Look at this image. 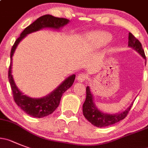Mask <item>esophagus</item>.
I'll return each instance as SVG.
<instances>
[{
  "instance_id": "1",
  "label": "esophagus",
  "mask_w": 148,
  "mask_h": 148,
  "mask_svg": "<svg viewBox=\"0 0 148 148\" xmlns=\"http://www.w3.org/2000/svg\"><path fill=\"white\" fill-rule=\"evenodd\" d=\"M88 79V75L86 74H79L77 77V79L78 82H82Z\"/></svg>"
}]
</instances>
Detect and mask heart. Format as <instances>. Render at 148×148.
Wrapping results in <instances>:
<instances>
[{
	"mask_svg": "<svg viewBox=\"0 0 148 148\" xmlns=\"http://www.w3.org/2000/svg\"><path fill=\"white\" fill-rule=\"evenodd\" d=\"M91 40L96 44V45L101 46L110 42L112 39V36L109 33L101 31V32L93 33L90 37Z\"/></svg>",
	"mask_w": 148,
	"mask_h": 148,
	"instance_id": "obj_1",
	"label": "heart"
}]
</instances>
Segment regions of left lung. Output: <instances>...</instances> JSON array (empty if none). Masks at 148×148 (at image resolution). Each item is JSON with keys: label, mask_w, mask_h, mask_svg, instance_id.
<instances>
[{"label": "left lung", "mask_w": 148, "mask_h": 148, "mask_svg": "<svg viewBox=\"0 0 148 148\" xmlns=\"http://www.w3.org/2000/svg\"><path fill=\"white\" fill-rule=\"evenodd\" d=\"M128 46L136 50L138 53H139L143 56L145 60H146L145 55L144 49H143V47H142V44L131 33L128 34ZM132 104L125 111L118 113V114H112L102 112L96 107L94 103V100H93V95L91 93L89 86H88L86 88V99L82 106V112H83L85 118L90 123L96 127L102 128V127L111 125L124 119L128 114V112L130 111Z\"/></svg>", "instance_id": "left-lung-1"}]
</instances>
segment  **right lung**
Returning a JSON list of instances; mask_svg holds the SVG:
<instances>
[{"label":"right lung","mask_w":148,"mask_h":148,"mask_svg":"<svg viewBox=\"0 0 148 148\" xmlns=\"http://www.w3.org/2000/svg\"><path fill=\"white\" fill-rule=\"evenodd\" d=\"M69 23V20L65 18L55 17L49 14L44 15L40 16L32 24L27 26L20 34V36L15 41L13 47L11 50V63L9 66V80L13 93L14 100L22 110L29 115L34 118H44L45 116L52 114L58 107L60 103V99L62 95L65 91L67 90L74 83L75 79V74L71 75L66 79L58 87L48 96H45L39 99H34L23 94L20 90L18 89L14 81L13 77L12 74V57L14 53L16 47L19 43L30 33L35 32L45 27L49 28L59 29L63 27L65 25Z\"/></svg>","instance_id":"add662e5"}]
</instances>
